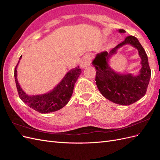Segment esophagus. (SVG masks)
<instances>
[{"label": "esophagus", "mask_w": 160, "mask_h": 160, "mask_svg": "<svg viewBox=\"0 0 160 160\" xmlns=\"http://www.w3.org/2000/svg\"><path fill=\"white\" fill-rule=\"evenodd\" d=\"M91 61V57L89 55H85L81 62V68H85V67L90 65Z\"/></svg>", "instance_id": "34e87169"}]
</instances>
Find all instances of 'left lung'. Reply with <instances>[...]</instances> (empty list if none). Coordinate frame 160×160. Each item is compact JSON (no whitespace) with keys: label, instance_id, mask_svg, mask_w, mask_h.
Listing matches in <instances>:
<instances>
[{"label":"left lung","instance_id":"obj_1","mask_svg":"<svg viewBox=\"0 0 160 160\" xmlns=\"http://www.w3.org/2000/svg\"><path fill=\"white\" fill-rule=\"evenodd\" d=\"M118 31L120 33L125 32L123 29ZM125 44H130L137 48L141 58L142 68L137 76L118 74L109 65V59L119 48ZM92 65L97 70L95 81L98 89L104 98L113 103L129 105L146 95L151 77V69L146 52L136 37L128 36L110 52L98 53L92 61Z\"/></svg>","mask_w":160,"mask_h":160}]
</instances>
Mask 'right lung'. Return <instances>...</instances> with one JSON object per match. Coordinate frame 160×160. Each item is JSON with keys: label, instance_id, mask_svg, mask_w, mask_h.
<instances>
[{"label": "right lung", "instance_id": "obj_1", "mask_svg": "<svg viewBox=\"0 0 160 160\" xmlns=\"http://www.w3.org/2000/svg\"><path fill=\"white\" fill-rule=\"evenodd\" d=\"M22 55L14 68V79L19 98L28 106L41 113H49L61 109L70 100L74 86L79 76L81 73L79 66L67 72L63 78L54 89L46 93L29 95L22 90L17 79V66Z\"/></svg>", "mask_w": 160, "mask_h": 160}]
</instances>
